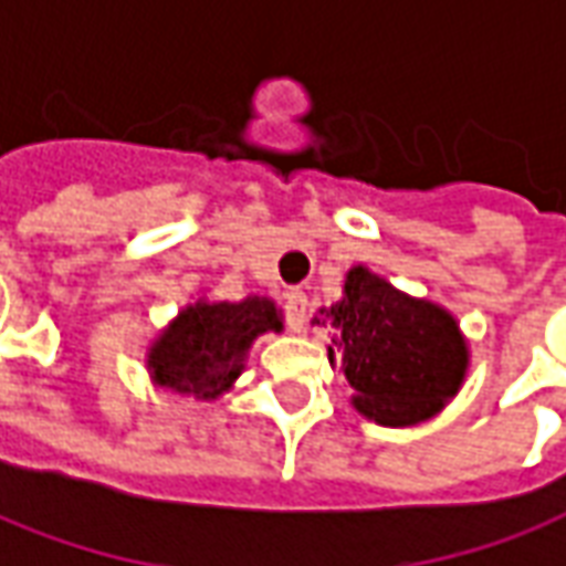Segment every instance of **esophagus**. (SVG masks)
Masks as SVG:
<instances>
[{"label":"esophagus","instance_id":"esophagus-1","mask_svg":"<svg viewBox=\"0 0 566 566\" xmlns=\"http://www.w3.org/2000/svg\"><path fill=\"white\" fill-rule=\"evenodd\" d=\"M284 318H287V327L294 334L306 331V294L303 291H287V296H284Z\"/></svg>","mask_w":566,"mask_h":566}]
</instances>
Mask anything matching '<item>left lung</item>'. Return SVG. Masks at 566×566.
I'll return each mask as SVG.
<instances>
[{
	"label": "left lung",
	"mask_w": 566,
	"mask_h": 566,
	"mask_svg": "<svg viewBox=\"0 0 566 566\" xmlns=\"http://www.w3.org/2000/svg\"><path fill=\"white\" fill-rule=\"evenodd\" d=\"M331 324V358L352 386V407L379 426H417L441 413L469 374V339L444 306L410 296L392 282L352 266L343 300L318 310Z\"/></svg>",
	"instance_id": "1"
}]
</instances>
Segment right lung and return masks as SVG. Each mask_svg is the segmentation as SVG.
Instances as JSON below:
<instances>
[{"instance_id": "right-lung-1", "label": "right lung", "mask_w": 566, "mask_h": 566, "mask_svg": "<svg viewBox=\"0 0 566 566\" xmlns=\"http://www.w3.org/2000/svg\"><path fill=\"white\" fill-rule=\"evenodd\" d=\"M282 334V310L270 296L196 300L177 312L146 349V370L159 389L217 401L242 377L248 352L260 334Z\"/></svg>"}]
</instances>
